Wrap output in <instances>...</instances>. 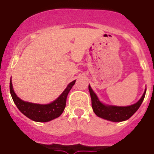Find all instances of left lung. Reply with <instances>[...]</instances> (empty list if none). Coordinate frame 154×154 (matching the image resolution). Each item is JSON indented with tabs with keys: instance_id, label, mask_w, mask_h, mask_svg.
Segmentation results:
<instances>
[{
	"instance_id": "obj_1",
	"label": "left lung",
	"mask_w": 154,
	"mask_h": 154,
	"mask_svg": "<svg viewBox=\"0 0 154 154\" xmlns=\"http://www.w3.org/2000/svg\"><path fill=\"white\" fill-rule=\"evenodd\" d=\"M88 89L91 95V106L94 113L98 117L113 122H121V121H127L128 119L130 118L140 107L143 99L145 98L146 91V88L140 99L135 104L127 106H119L107 105L102 103L90 85H88Z\"/></svg>"
}]
</instances>
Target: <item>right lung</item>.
I'll return each instance as SVG.
<instances>
[{
	"label": "right lung",
	"mask_w": 154,
	"mask_h": 154,
	"mask_svg": "<svg viewBox=\"0 0 154 154\" xmlns=\"http://www.w3.org/2000/svg\"><path fill=\"white\" fill-rule=\"evenodd\" d=\"M75 82L76 80L70 82L61 95L48 104H38L22 100L14 91L11 78L10 80V93L17 108L26 117L37 122H48L57 118L63 113L66 107L67 95Z\"/></svg>",
	"instance_id": "add662e5"
}]
</instances>
